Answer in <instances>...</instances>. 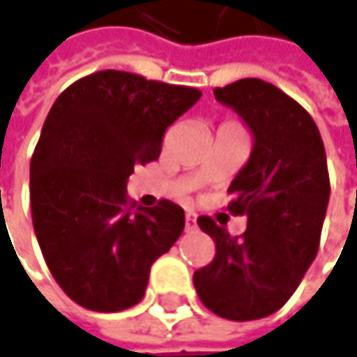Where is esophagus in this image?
<instances>
[{
  "label": "esophagus",
  "instance_id": "obj_1",
  "mask_svg": "<svg viewBox=\"0 0 357 357\" xmlns=\"http://www.w3.org/2000/svg\"><path fill=\"white\" fill-rule=\"evenodd\" d=\"M185 229L187 231H195L197 229V215L192 211H187V215H185Z\"/></svg>",
  "mask_w": 357,
  "mask_h": 357
}]
</instances>
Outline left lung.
<instances>
[{
    "mask_svg": "<svg viewBox=\"0 0 357 357\" xmlns=\"http://www.w3.org/2000/svg\"><path fill=\"white\" fill-rule=\"evenodd\" d=\"M219 103L248 123L254 148L231 181L227 211L248 215L231 238L211 217L197 219L215 242V258L192 274L201 303L231 321L276 313L313 264L329 203L325 148L313 117L262 79L217 87Z\"/></svg>",
    "mask_w": 357,
    "mask_h": 357,
    "instance_id": "left-lung-1",
    "label": "left lung"
}]
</instances>
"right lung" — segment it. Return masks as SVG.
Wrapping results in <instances>:
<instances>
[{"mask_svg":"<svg viewBox=\"0 0 357 357\" xmlns=\"http://www.w3.org/2000/svg\"><path fill=\"white\" fill-rule=\"evenodd\" d=\"M201 91L99 70L75 81L46 115L30 162L32 223L46 266L77 305L115 313L146 293L152 264L185 229L172 201L128 199L134 166L160 156L166 128Z\"/></svg>","mask_w":357,"mask_h":357,"instance_id":"right-lung-1","label":"right lung"}]
</instances>
